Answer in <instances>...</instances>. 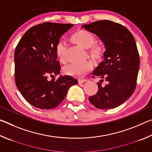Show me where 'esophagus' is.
I'll list each match as a JSON object with an SVG mask.
<instances>
[{
    "label": "esophagus",
    "mask_w": 152,
    "mask_h": 152,
    "mask_svg": "<svg viewBox=\"0 0 152 152\" xmlns=\"http://www.w3.org/2000/svg\"><path fill=\"white\" fill-rule=\"evenodd\" d=\"M86 81H87V80H86V79H79L78 80V83L82 84V83H83V82H85Z\"/></svg>",
    "instance_id": "1"
}]
</instances>
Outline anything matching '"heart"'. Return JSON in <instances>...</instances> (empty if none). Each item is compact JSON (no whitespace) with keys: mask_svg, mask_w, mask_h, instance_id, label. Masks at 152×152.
Returning a JSON list of instances; mask_svg holds the SVG:
<instances>
[{"mask_svg":"<svg viewBox=\"0 0 152 152\" xmlns=\"http://www.w3.org/2000/svg\"><path fill=\"white\" fill-rule=\"evenodd\" d=\"M71 42L88 50V54L94 61L101 60L104 55V49L101 45L95 44L96 37L87 30L80 29L70 37ZM67 48L64 43L59 42L56 46V54L61 63L66 62ZM93 68L91 61H86L80 64H72L64 68V72L69 76L81 78L88 74Z\"/></svg>","mask_w":152,"mask_h":152,"instance_id":"heart-1","label":"heart"}]
</instances>
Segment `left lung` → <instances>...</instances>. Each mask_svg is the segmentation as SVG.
<instances>
[{
    "mask_svg": "<svg viewBox=\"0 0 152 152\" xmlns=\"http://www.w3.org/2000/svg\"><path fill=\"white\" fill-rule=\"evenodd\" d=\"M82 27L96 34L106 48L104 61L92 72V77L101 78L97 83L99 91L88 98L89 101L98 109H113L127 101L136 88L140 60L135 39L125 27L109 20ZM104 78L107 84L103 87Z\"/></svg>",
    "mask_w": 152,
    "mask_h": 152,
    "instance_id": "obj_1",
    "label": "left lung"
}]
</instances>
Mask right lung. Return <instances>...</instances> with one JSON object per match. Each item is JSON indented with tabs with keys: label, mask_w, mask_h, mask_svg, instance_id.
I'll use <instances>...</instances> for the list:
<instances>
[{
	"label": "right lung",
	"mask_w": 152,
	"mask_h": 152,
	"mask_svg": "<svg viewBox=\"0 0 152 152\" xmlns=\"http://www.w3.org/2000/svg\"><path fill=\"white\" fill-rule=\"evenodd\" d=\"M73 24L43 23L27 31L15 51V84L20 94L29 103L41 109L58 107L69 88L78 84L70 76L48 80L60 73L56 46Z\"/></svg>",
	"instance_id": "1"
}]
</instances>
